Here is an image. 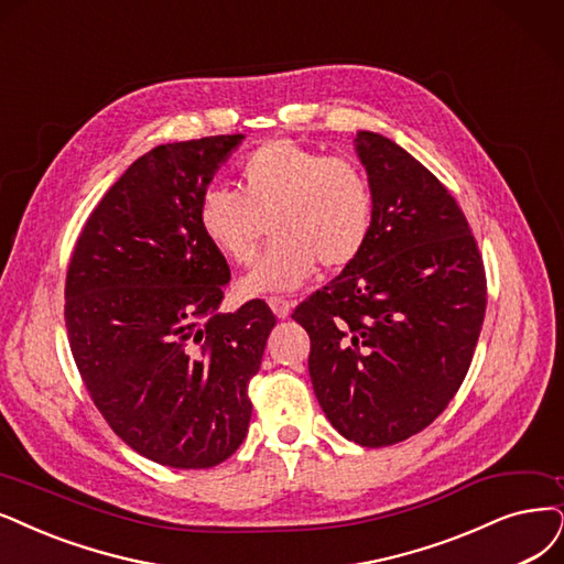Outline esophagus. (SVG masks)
Segmentation results:
<instances>
[{
	"label": "esophagus",
	"instance_id": "esophagus-1",
	"mask_svg": "<svg viewBox=\"0 0 564 564\" xmlns=\"http://www.w3.org/2000/svg\"><path fill=\"white\" fill-rule=\"evenodd\" d=\"M267 302H269L271 311H274L279 318H288L290 311H293V300H288L283 295H271Z\"/></svg>",
	"mask_w": 564,
	"mask_h": 564
}]
</instances>
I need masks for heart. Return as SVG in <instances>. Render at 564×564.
<instances>
[{
	"label": "heart",
	"mask_w": 564,
	"mask_h": 564,
	"mask_svg": "<svg viewBox=\"0 0 564 564\" xmlns=\"http://www.w3.org/2000/svg\"><path fill=\"white\" fill-rule=\"evenodd\" d=\"M271 243L243 279V293L302 285L316 264L344 269L356 260L373 225V187L362 166L295 141H267L248 153L235 193L212 187L199 197L204 239L232 264L253 262L264 235Z\"/></svg>",
	"instance_id": "b5f03b06"
}]
</instances>
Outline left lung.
<instances>
[{
    "mask_svg": "<svg viewBox=\"0 0 564 564\" xmlns=\"http://www.w3.org/2000/svg\"><path fill=\"white\" fill-rule=\"evenodd\" d=\"M373 187L362 253L293 318L308 332L316 398L367 448L425 430L460 390L481 335L486 267L463 208L398 143L358 132Z\"/></svg>",
    "mask_w": 564,
    "mask_h": 564,
    "instance_id": "obj_1",
    "label": "left lung"
}]
</instances>
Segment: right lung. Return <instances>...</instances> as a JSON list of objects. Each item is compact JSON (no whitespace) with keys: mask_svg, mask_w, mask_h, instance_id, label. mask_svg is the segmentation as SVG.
<instances>
[{"mask_svg":"<svg viewBox=\"0 0 564 564\" xmlns=\"http://www.w3.org/2000/svg\"><path fill=\"white\" fill-rule=\"evenodd\" d=\"M241 134L164 143L134 160L86 220L65 283L72 356L104 421L174 469L225 463L246 440L276 316L262 300L220 314L227 260L197 204Z\"/></svg>","mask_w":564,"mask_h":564,"instance_id":"add662e5","label":"right lung"}]
</instances>
